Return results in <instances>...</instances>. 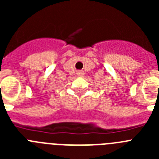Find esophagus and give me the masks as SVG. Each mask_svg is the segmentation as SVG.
Masks as SVG:
<instances>
[{"label": "esophagus", "mask_w": 159, "mask_h": 159, "mask_svg": "<svg viewBox=\"0 0 159 159\" xmlns=\"http://www.w3.org/2000/svg\"><path fill=\"white\" fill-rule=\"evenodd\" d=\"M84 71H78V72H77V76L82 77V76H84Z\"/></svg>", "instance_id": "34e87169"}]
</instances>
